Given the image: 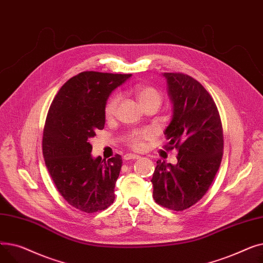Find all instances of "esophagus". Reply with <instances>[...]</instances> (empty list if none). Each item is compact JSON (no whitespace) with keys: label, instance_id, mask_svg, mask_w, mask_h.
<instances>
[{"label":"esophagus","instance_id":"obj_1","mask_svg":"<svg viewBox=\"0 0 263 263\" xmlns=\"http://www.w3.org/2000/svg\"><path fill=\"white\" fill-rule=\"evenodd\" d=\"M141 157L140 156H137V155H126L123 157V159L126 160V161H128V160H137V159H140Z\"/></svg>","mask_w":263,"mask_h":263}]
</instances>
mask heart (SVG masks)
<instances>
[{"label": "heart", "instance_id": "heart-1", "mask_svg": "<svg viewBox=\"0 0 263 263\" xmlns=\"http://www.w3.org/2000/svg\"><path fill=\"white\" fill-rule=\"evenodd\" d=\"M133 92L135 93L136 98L139 99L141 105L148 101H159L161 103V93L159 92L158 89H156L153 86L136 84L133 87ZM119 100H120L119 95H114L108 99V101L106 102V105H105V116L106 117L109 118L115 114ZM150 135H151V132L149 130L135 131L128 135L127 143L132 149L140 150L144 147V142L149 139Z\"/></svg>", "mask_w": 263, "mask_h": 263}]
</instances>
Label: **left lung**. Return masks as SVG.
Returning a JSON list of instances; mask_svg holds the SVG:
<instances>
[{"label":"left lung","instance_id":"obj_1","mask_svg":"<svg viewBox=\"0 0 263 263\" xmlns=\"http://www.w3.org/2000/svg\"><path fill=\"white\" fill-rule=\"evenodd\" d=\"M173 118L164 134L166 150H178L177 164L157 162L151 182L157 203L183 211L212 184L223 157L222 121L210 93L192 77L165 72Z\"/></svg>","mask_w":263,"mask_h":263}]
</instances>
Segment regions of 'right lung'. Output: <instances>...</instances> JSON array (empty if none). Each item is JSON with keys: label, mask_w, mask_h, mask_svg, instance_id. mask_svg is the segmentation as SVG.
<instances>
[{"label": "right lung", "mask_w": 263, "mask_h": 263, "mask_svg": "<svg viewBox=\"0 0 263 263\" xmlns=\"http://www.w3.org/2000/svg\"><path fill=\"white\" fill-rule=\"evenodd\" d=\"M132 74L81 72L61 87L47 115L43 154L52 180L76 209L93 213L114 202L122 160L91 157L90 137L105 123L108 96Z\"/></svg>", "instance_id": "right-lung-1"}]
</instances>
